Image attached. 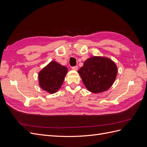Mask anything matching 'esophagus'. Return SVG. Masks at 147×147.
Returning a JSON list of instances; mask_svg holds the SVG:
<instances>
[{
  "label": "esophagus",
  "instance_id": "obj_1",
  "mask_svg": "<svg viewBox=\"0 0 147 147\" xmlns=\"http://www.w3.org/2000/svg\"><path fill=\"white\" fill-rule=\"evenodd\" d=\"M72 70H77V69H78V66L76 65V66L72 67Z\"/></svg>",
  "mask_w": 147,
  "mask_h": 147
}]
</instances>
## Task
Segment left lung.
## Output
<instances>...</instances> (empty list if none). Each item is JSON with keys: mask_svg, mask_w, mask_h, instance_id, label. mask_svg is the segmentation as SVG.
<instances>
[{"mask_svg": "<svg viewBox=\"0 0 147 147\" xmlns=\"http://www.w3.org/2000/svg\"><path fill=\"white\" fill-rule=\"evenodd\" d=\"M118 72L117 65L108 57L93 56L78 70L84 86L93 93L105 91L112 86Z\"/></svg>", "mask_w": 147, "mask_h": 147, "instance_id": "8db88e82", "label": "left lung"}]
</instances>
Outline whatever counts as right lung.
<instances>
[{
	"mask_svg": "<svg viewBox=\"0 0 147 147\" xmlns=\"http://www.w3.org/2000/svg\"><path fill=\"white\" fill-rule=\"evenodd\" d=\"M68 69L56 61H51L38 73L39 85L44 91L53 94L63 84Z\"/></svg>",
	"mask_w": 147,
	"mask_h": 147,
	"instance_id": "right-lung-1",
	"label": "right lung"
}]
</instances>
